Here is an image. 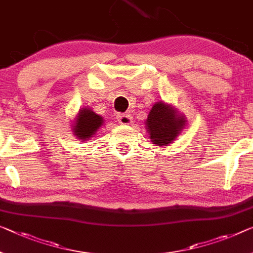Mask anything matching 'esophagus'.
<instances>
[{
    "instance_id": "obj_1",
    "label": "esophagus",
    "mask_w": 253,
    "mask_h": 253,
    "mask_svg": "<svg viewBox=\"0 0 253 253\" xmlns=\"http://www.w3.org/2000/svg\"><path fill=\"white\" fill-rule=\"evenodd\" d=\"M118 119L121 124H130L132 122V116L129 114H119Z\"/></svg>"
}]
</instances>
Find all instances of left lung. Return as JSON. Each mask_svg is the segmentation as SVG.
Returning a JSON list of instances; mask_svg holds the SVG:
<instances>
[{
  "label": "left lung",
  "mask_w": 253,
  "mask_h": 253,
  "mask_svg": "<svg viewBox=\"0 0 253 253\" xmlns=\"http://www.w3.org/2000/svg\"><path fill=\"white\" fill-rule=\"evenodd\" d=\"M185 118L172 105L159 102L151 107L146 120V127L151 141L156 146L172 143L185 126Z\"/></svg>",
  "instance_id": "1"
}]
</instances>
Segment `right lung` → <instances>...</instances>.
I'll use <instances>...</instances> for the list:
<instances>
[{"label":"right lung","instance_id":"1","mask_svg":"<svg viewBox=\"0 0 253 253\" xmlns=\"http://www.w3.org/2000/svg\"><path fill=\"white\" fill-rule=\"evenodd\" d=\"M104 120L100 115L96 114L90 108H81L78 113L76 121L73 122L72 131L76 137L81 140L90 139L100 126H103Z\"/></svg>","mask_w":253,"mask_h":253}]
</instances>
